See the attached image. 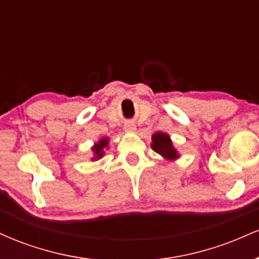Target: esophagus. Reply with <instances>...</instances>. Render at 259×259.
I'll return each mask as SVG.
<instances>
[{
    "label": "esophagus",
    "instance_id": "esophagus-1",
    "mask_svg": "<svg viewBox=\"0 0 259 259\" xmlns=\"http://www.w3.org/2000/svg\"><path fill=\"white\" fill-rule=\"evenodd\" d=\"M135 130H136L135 124L127 123L126 125H125V132H126V133H135Z\"/></svg>",
    "mask_w": 259,
    "mask_h": 259
}]
</instances>
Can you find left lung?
<instances>
[{
    "instance_id": "left-lung-1",
    "label": "left lung",
    "mask_w": 259,
    "mask_h": 259,
    "mask_svg": "<svg viewBox=\"0 0 259 259\" xmlns=\"http://www.w3.org/2000/svg\"><path fill=\"white\" fill-rule=\"evenodd\" d=\"M151 147L154 152L158 153L168 162H171V160L178 159L180 157L178 150L174 147L170 136L167 133H154L152 135Z\"/></svg>"
}]
</instances>
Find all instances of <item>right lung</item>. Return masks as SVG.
I'll list each match as a JSON object with an SVG mask.
<instances>
[{"instance_id": "1", "label": "right lung", "mask_w": 259, "mask_h": 259, "mask_svg": "<svg viewBox=\"0 0 259 259\" xmlns=\"http://www.w3.org/2000/svg\"><path fill=\"white\" fill-rule=\"evenodd\" d=\"M108 144H109V138H101L99 141L95 142L94 146L91 147L92 153H94V157L91 158L92 162L99 160L105 156V151L108 150Z\"/></svg>"}]
</instances>
